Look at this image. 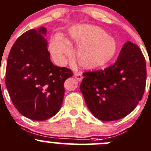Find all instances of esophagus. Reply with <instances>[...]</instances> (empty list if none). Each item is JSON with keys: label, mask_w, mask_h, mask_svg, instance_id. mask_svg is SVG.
<instances>
[{"label": "esophagus", "mask_w": 151, "mask_h": 151, "mask_svg": "<svg viewBox=\"0 0 151 151\" xmlns=\"http://www.w3.org/2000/svg\"><path fill=\"white\" fill-rule=\"evenodd\" d=\"M74 77L76 78V79L78 81H81L83 78V76H82V74L80 73H74Z\"/></svg>", "instance_id": "obj_1"}]
</instances>
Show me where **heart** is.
Masks as SVG:
<instances>
[{"label":"heart","mask_w":151,"mask_h":151,"mask_svg":"<svg viewBox=\"0 0 151 151\" xmlns=\"http://www.w3.org/2000/svg\"><path fill=\"white\" fill-rule=\"evenodd\" d=\"M69 38L56 36L51 41L49 49L52 58L64 64L73 57L70 44L78 45L76 60L82 69L94 70L111 63L119 52V43L114 37L98 26L81 24L68 30Z\"/></svg>","instance_id":"1"}]
</instances>
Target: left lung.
<instances>
[{"label":"left lung","mask_w":151,"mask_h":151,"mask_svg":"<svg viewBox=\"0 0 151 151\" xmlns=\"http://www.w3.org/2000/svg\"><path fill=\"white\" fill-rule=\"evenodd\" d=\"M83 76L80 89L90 112L103 122L119 120L132 112L142 98L145 57L136 44L127 41L112 66Z\"/></svg>","instance_id":"8db88e82"}]
</instances>
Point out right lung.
I'll list each match as a JSON object with an SVG mask.
<instances>
[{
	"label": "right lung",
	"mask_w": 151,
	"mask_h": 151,
	"mask_svg": "<svg viewBox=\"0 0 151 151\" xmlns=\"http://www.w3.org/2000/svg\"><path fill=\"white\" fill-rule=\"evenodd\" d=\"M46 29H29L15 41L8 57L6 86L12 102L25 117L45 121L60 110L64 82L70 70L53 65L45 38Z\"/></svg>",
	"instance_id": "right-lung-1"
}]
</instances>
